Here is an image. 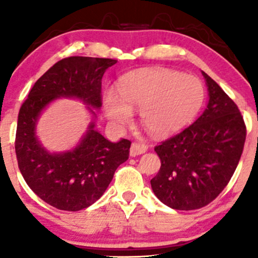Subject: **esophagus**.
<instances>
[{
	"mask_svg": "<svg viewBox=\"0 0 258 258\" xmlns=\"http://www.w3.org/2000/svg\"><path fill=\"white\" fill-rule=\"evenodd\" d=\"M147 149H148L147 146L136 142V143H132L131 149H130V154H131V156H137V155H141V154L146 153Z\"/></svg>",
	"mask_w": 258,
	"mask_h": 258,
	"instance_id": "34e87169",
	"label": "esophagus"
}]
</instances>
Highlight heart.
<instances>
[{
    "label": "heart",
    "instance_id": "heart-1",
    "mask_svg": "<svg viewBox=\"0 0 258 258\" xmlns=\"http://www.w3.org/2000/svg\"><path fill=\"white\" fill-rule=\"evenodd\" d=\"M119 96L108 91L103 108L114 125L122 127L139 109L143 126L155 137L174 135L193 121L205 100L199 79L164 68L142 69L123 76L117 85Z\"/></svg>",
    "mask_w": 258,
    "mask_h": 258
}]
</instances>
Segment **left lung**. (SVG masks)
<instances>
[{"instance_id":"left-lung-1","label":"left lung","mask_w":258,"mask_h":258,"mask_svg":"<svg viewBox=\"0 0 258 258\" xmlns=\"http://www.w3.org/2000/svg\"><path fill=\"white\" fill-rule=\"evenodd\" d=\"M203 75L210 96L205 111L154 148L161 166L150 184L159 200L174 210H198L214 201L235 172L246 139L238 105L215 80Z\"/></svg>"}]
</instances>
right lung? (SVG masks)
<instances>
[{
    "label": "right lung",
    "mask_w": 258,
    "mask_h": 258,
    "mask_svg": "<svg viewBox=\"0 0 258 258\" xmlns=\"http://www.w3.org/2000/svg\"><path fill=\"white\" fill-rule=\"evenodd\" d=\"M116 61L92 57L61 59L35 82L20 106L14 142L18 167L31 190L55 209L80 211L96 203L116 168L128 159L131 141L111 143L92 123L73 152L49 154L35 136L38 115L57 97H76L100 108L103 74Z\"/></svg>",
    "instance_id": "add662e5"
}]
</instances>
